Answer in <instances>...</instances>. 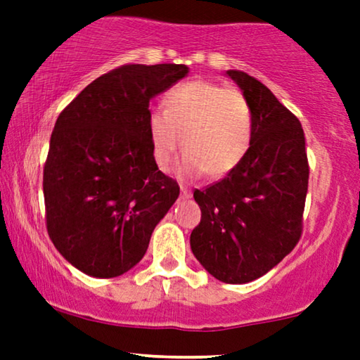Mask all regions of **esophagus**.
Returning <instances> with one entry per match:
<instances>
[{"label": "esophagus", "mask_w": 360, "mask_h": 360, "mask_svg": "<svg viewBox=\"0 0 360 360\" xmlns=\"http://www.w3.org/2000/svg\"><path fill=\"white\" fill-rule=\"evenodd\" d=\"M180 196H181V198H191V191L188 190V188H185V186H181V188H180Z\"/></svg>", "instance_id": "esophagus-1"}]
</instances>
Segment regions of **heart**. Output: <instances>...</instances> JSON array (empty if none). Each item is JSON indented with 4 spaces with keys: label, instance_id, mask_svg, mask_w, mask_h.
Instances as JSON below:
<instances>
[{
    "label": "heart",
    "instance_id": "heart-1",
    "mask_svg": "<svg viewBox=\"0 0 360 360\" xmlns=\"http://www.w3.org/2000/svg\"><path fill=\"white\" fill-rule=\"evenodd\" d=\"M165 110H152L147 127L159 170H169L184 136L180 174L219 179L233 172L252 144L249 101L238 90L205 80L186 82L167 91Z\"/></svg>",
    "mask_w": 360,
    "mask_h": 360
}]
</instances>
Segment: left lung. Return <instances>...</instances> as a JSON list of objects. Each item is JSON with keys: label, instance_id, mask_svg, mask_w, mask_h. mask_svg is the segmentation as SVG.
<instances>
[{"label": "left lung", "instance_id": "left-lung-1", "mask_svg": "<svg viewBox=\"0 0 360 360\" xmlns=\"http://www.w3.org/2000/svg\"><path fill=\"white\" fill-rule=\"evenodd\" d=\"M226 75L250 105L252 144L223 180L193 193L201 221L190 245L206 272L239 285L262 277L297 245L309 167L297 116L254 77L239 70Z\"/></svg>", "mask_w": 360, "mask_h": 360}]
</instances>
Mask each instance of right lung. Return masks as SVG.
Instances as JSON below:
<instances>
[{
    "label": "right lung",
    "mask_w": 360,
    "mask_h": 360,
    "mask_svg": "<svg viewBox=\"0 0 360 360\" xmlns=\"http://www.w3.org/2000/svg\"><path fill=\"white\" fill-rule=\"evenodd\" d=\"M188 75L176 63L122 65L60 112L44 167L47 231L80 272L120 277L144 257L180 195L152 155L149 103Z\"/></svg>",
    "instance_id": "1"
}]
</instances>
